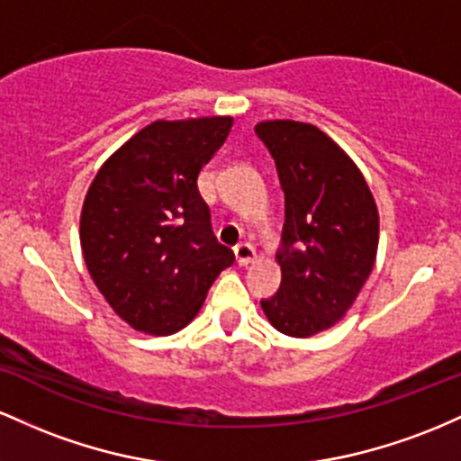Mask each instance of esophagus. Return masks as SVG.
Segmentation results:
<instances>
[{"label":"esophagus","instance_id":"obj_1","mask_svg":"<svg viewBox=\"0 0 461 461\" xmlns=\"http://www.w3.org/2000/svg\"><path fill=\"white\" fill-rule=\"evenodd\" d=\"M235 258L240 266H248V263H252L257 258V250L244 241V244L235 246Z\"/></svg>","mask_w":461,"mask_h":461}]
</instances>
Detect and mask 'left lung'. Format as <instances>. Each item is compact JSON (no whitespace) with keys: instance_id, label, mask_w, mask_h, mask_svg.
<instances>
[{"instance_id":"1","label":"left lung","mask_w":461,"mask_h":461,"mask_svg":"<svg viewBox=\"0 0 461 461\" xmlns=\"http://www.w3.org/2000/svg\"><path fill=\"white\" fill-rule=\"evenodd\" d=\"M285 194L281 287L261 300L289 338H312L344 318L375 267L379 211L364 174L312 123L270 119L255 126Z\"/></svg>"}]
</instances>
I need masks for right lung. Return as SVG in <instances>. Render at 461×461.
Instances as JSON below:
<instances>
[{"instance_id":"right-lung-1","label":"right lung","mask_w":461,"mask_h":461,"mask_svg":"<svg viewBox=\"0 0 461 461\" xmlns=\"http://www.w3.org/2000/svg\"><path fill=\"white\" fill-rule=\"evenodd\" d=\"M232 117L152 122L97 169L80 213L86 270L134 330L172 335L203 307L235 255L211 230L198 174Z\"/></svg>"}]
</instances>
